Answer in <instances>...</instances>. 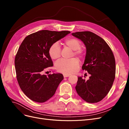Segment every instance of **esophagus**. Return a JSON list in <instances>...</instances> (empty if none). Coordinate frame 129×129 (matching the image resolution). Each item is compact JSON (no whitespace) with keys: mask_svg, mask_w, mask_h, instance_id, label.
Instances as JSON below:
<instances>
[{"mask_svg":"<svg viewBox=\"0 0 129 129\" xmlns=\"http://www.w3.org/2000/svg\"><path fill=\"white\" fill-rule=\"evenodd\" d=\"M70 74H63V76H64V77H69V76H70Z\"/></svg>","mask_w":129,"mask_h":129,"instance_id":"obj_1","label":"esophagus"}]
</instances>
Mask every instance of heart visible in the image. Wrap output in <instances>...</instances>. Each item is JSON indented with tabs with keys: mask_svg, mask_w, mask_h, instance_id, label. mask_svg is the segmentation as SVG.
Wrapping results in <instances>:
<instances>
[{
	"mask_svg": "<svg viewBox=\"0 0 129 129\" xmlns=\"http://www.w3.org/2000/svg\"><path fill=\"white\" fill-rule=\"evenodd\" d=\"M64 44L65 46L74 51L73 54L75 56L79 57L83 56L84 51L80 48L81 43L78 39L74 37L67 38L64 41ZM48 53L52 59H57L60 57V49L57 43L52 45L49 48ZM79 64V60L75 58L70 60L61 59L56 64L55 68L59 72L65 74H70L76 71Z\"/></svg>",
	"mask_w": 129,
	"mask_h": 129,
	"instance_id": "1",
	"label": "heart"
}]
</instances>
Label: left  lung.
Returning a JSON list of instances; mask_svg holds the SVG:
<instances>
[{"mask_svg": "<svg viewBox=\"0 0 129 129\" xmlns=\"http://www.w3.org/2000/svg\"><path fill=\"white\" fill-rule=\"evenodd\" d=\"M72 35L85 45L86 56L82 68L91 75L87 81L78 77L76 91L85 101L97 103L106 96L113 85L115 75L113 53L103 39L92 32L78 31Z\"/></svg>", "mask_w": 129, "mask_h": 129, "instance_id": "8db88e82", "label": "left lung"}]
</instances>
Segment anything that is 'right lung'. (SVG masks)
Wrapping results in <instances>:
<instances>
[{"mask_svg": "<svg viewBox=\"0 0 129 129\" xmlns=\"http://www.w3.org/2000/svg\"><path fill=\"white\" fill-rule=\"evenodd\" d=\"M70 33L42 30L27 36L21 43L15 59L17 80L22 91L33 101H47L63 80L60 73L47 76L43 72L53 66L49 47Z\"/></svg>", "mask_w": 129, "mask_h": 129, "instance_id": "obj_1", "label": "right lung"}]
</instances>
